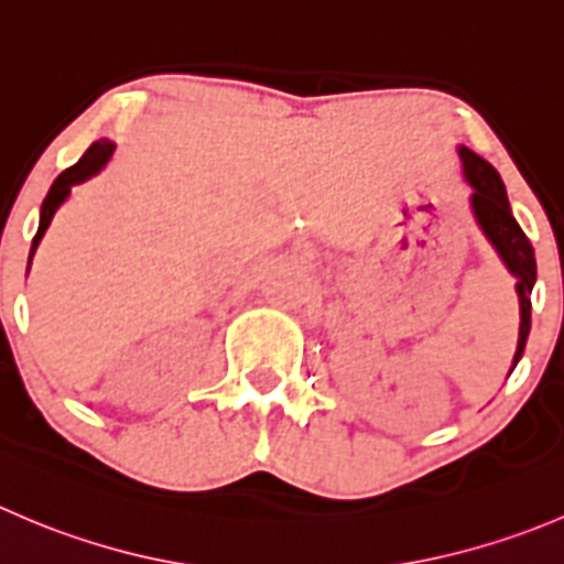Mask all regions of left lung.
<instances>
[{"instance_id":"left-lung-1","label":"left lung","mask_w":564,"mask_h":564,"mask_svg":"<svg viewBox=\"0 0 564 564\" xmlns=\"http://www.w3.org/2000/svg\"><path fill=\"white\" fill-rule=\"evenodd\" d=\"M457 151H460L466 182L471 184V212L474 217H477V226L482 228L488 242L494 245L496 253L501 256L507 270L518 278L516 292L518 303H521V330H518V349L516 358H512V369H516V364L523 355V347H527L529 327H532V286L534 278H538L534 250L532 242L527 239V234L521 231V226H518L516 217H512L505 182H501V176L496 173V167L490 165V162H485L479 154L468 151L466 145H460Z\"/></svg>"}]
</instances>
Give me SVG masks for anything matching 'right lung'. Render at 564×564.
<instances>
[{
    "mask_svg": "<svg viewBox=\"0 0 564 564\" xmlns=\"http://www.w3.org/2000/svg\"><path fill=\"white\" fill-rule=\"evenodd\" d=\"M112 154H115V143H109V140H98V143H93L90 149L82 154V160L76 162V165H70L68 171H63L57 178H54L52 189H48L46 200H43V206H41V226H37L35 239H32L30 261H32V256H35L37 245H41L43 234H46L48 223H52L54 212H57L59 206H63V200L70 195V187H74V184L87 182L90 176H96V173L107 165L109 156ZM26 272H30V264H26Z\"/></svg>",
    "mask_w": 564,
    "mask_h": 564,
    "instance_id": "right-lung-1",
    "label": "right lung"
}]
</instances>
